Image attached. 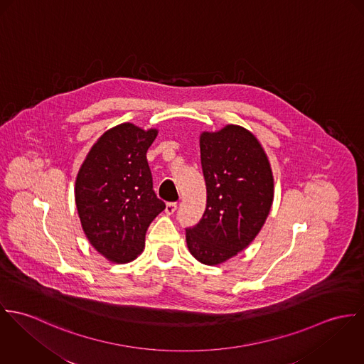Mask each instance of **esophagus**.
I'll use <instances>...</instances> for the list:
<instances>
[{
    "instance_id": "34e87169",
    "label": "esophagus",
    "mask_w": 364,
    "mask_h": 364,
    "mask_svg": "<svg viewBox=\"0 0 364 364\" xmlns=\"http://www.w3.org/2000/svg\"><path fill=\"white\" fill-rule=\"evenodd\" d=\"M176 210H177V203H176V202H168V203H166L164 212H166L167 215H173Z\"/></svg>"
}]
</instances>
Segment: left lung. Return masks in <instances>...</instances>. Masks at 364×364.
Instances as JSON below:
<instances>
[{
  "label": "left lung",
  "instance_id": "left-lung-1",
  "mask_svg": "<svg viewBox=\"0 0 364 364\" xmlns=\"http://www.w3.org/2000/svg\"><path fill=\"white\" fill-rule=\"evenodd\" d=\"M200 148L206 208L186 240L200 262L219 265L259 233L274 201V176L261 144L240 125L202 132Z\"/></svg>",
  "mask_w": 364,
  "mask_h": 364
}]
</instances>
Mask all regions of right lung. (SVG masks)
Segmentation results:
<instances>
[{"mask_svg":"<svg viewBox=\"0 0 364 364\" xmlns=\"http://www.w3.org/2000/svg\"><path fill=\"white\" fill-rule=\"evenodd\" d=\"M158 129L124 122L92 146L75 181V202L87 240L109 261L125 264L145 247L151 222L166 208L154 191L146 152Z\"/></svg>","mask_w":364,"mask_h":364,"instance_id":"1","label":"right lung"}]
</instances>
